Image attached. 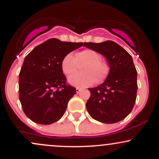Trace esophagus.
Here are the masks:
<instances>
[{"mask_svg":"<svg viewBox=\"0 0 159 159\" xmlns=\"http://www.w3.org/2000/svg\"><path fill=\"white\" fill-rule=\"evenodd\" d=\"M81 90L82 89L80 88V87H76V93H79Z\"/></svg>","mask_w":159,"mask_h":159,"instance_id":"obj_1","label":"esophagus"}]
</instances>
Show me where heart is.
<instances>
[{"instance_id":"obj_1","label":"heart","mask_w":159,"mask_h":159,"mask_svg":"<svg viewBox=\"0 0 159 159\" xmlns=\"http://www.w3.org/2000/svg\"><path fill=\"white\" fill-rule=\"evenodd\" d=\"M81 65V73L75 74L69 78V83L76 87H88L96 81L99 83L106 78L108 73V68L101 61L100 54L92 49L78 52L75 54V57L72 54H68L61 61L62 71L67 76L75 73Z\"/></svg>"}]
</instances>
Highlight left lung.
Returning a JSON list of instances; mask_svg holds the SVG:
<instances>
[{
    "instance_id": "left-lung-1",
    "label": "left lung",
    "mask_w": 159,
    "mask_h": 159,
    "mask_svg": "<svg viewBox=\"0 0 159 159\" xmlns=\"http://www.w3.org/2000/svg\"><path fill=\"white\" fill-rule=\"evenodd\" d=\"M108 62L110 72L102 84L89 88L90 97L86 107L91 117L104 123L121 121L131 113L136 101L137 70L132 56L113 41L84 43Z\"/></svg>"
}]
</instances>
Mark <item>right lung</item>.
<instances>
[{
    "mask_svg": "<svg viewBox=\"0 0 159 159\" xmlns=\"http://www.w3.org/2000/svg\"><path fill=\"white\" fill-rule=\"evenodd\" d=\"M83 43L50 39L25 57L19 73V100L23 111L32 121L49 125L64 114L76 89L66 83L61 69L63 58Z\"/></svg>",
    "mask_w": 159,
    "mask_h": 159,
    "instance_id": "obj_1",
    "label": "right lung"
}]
</instances>
